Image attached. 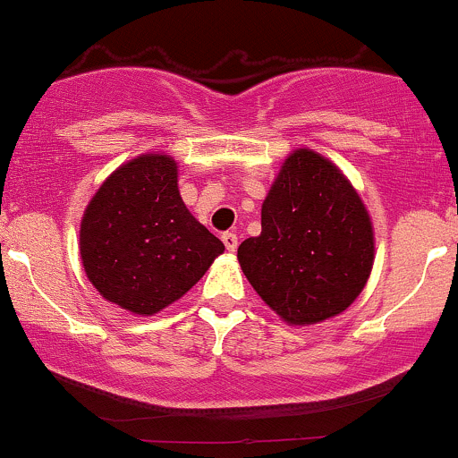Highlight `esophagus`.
I'll use <instances>...</instances> for the list:
<instances>
[{
  "label": "esophagus",
  "instance_id": "1",
  "mask_svg": "<svg viewBox=\"0 0 458 458\" xmlns=\"http://www.w3.org/2000/svg\"><path fill=\"white\" fill-rule=\"evenodd\" d=\"M223 242H225V247H227V250H231V253H233V250L238 249L240 240H238V235L233 233V231H227V233H223Z\"/></svg>",
  "mask_w": 458,
  "mask_h": 458
}]
</instances>
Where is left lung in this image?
I'll return each instance as SVG.
<instances>
[{"instance_id": "1", "label": "left lung", "mask_w": 458, "mask_h": 458, "mask_svg": "<svg viewBox=\"0 0 458 458\" xmlns=\"http://www.w3.org/2000/svg\"><path fill=\"white\" fill-rule=\"evenodd\" d=\"M255 293L284 321L336 317L365 288L373 229L358 191L326 157L294 150L262 205V233L238 247Z\"/></svg>"}]
</instances>
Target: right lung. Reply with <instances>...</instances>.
Returning <instances> with one entry per match:
<instances>
[{
	"label": "right lung",
	"mask_w": 458,
	"mask_h": 458,
	"mask_svg": "<svg viewBox=\"0 0 458 458\" xmlns=\"http://www.w3.org/2000/svg\"><path fill=\"white\" fill-rule=\"evenodd\" d=\"M223 250L185 208L165 155L137 157L113 172L81 225L89 282L106 301L144 317L183 297Z\"/></svg>",
	"instance_id": "1"
}]
</instances>
